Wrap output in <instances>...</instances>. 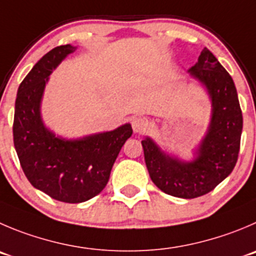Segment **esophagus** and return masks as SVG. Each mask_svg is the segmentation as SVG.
<instances>
[{
  "label": "esophagus",
  "mask_w": 256,
  "mask_h": 256,
  "mask_svg": "<svg viewBox=\"0 0 256 256\" xmlns=\"http://www.w3.org/2000/svg\"><path fill=\"white\" fill-rule=\"evenodd\" d=\"M148 126V120L144 116H136L132 120V126L134 133H142L143 130H146Z\"/></svg>",
  "instance_id": "obj_1"
}]
</instances>
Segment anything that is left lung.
<instances>
[{"label":"left lung","instance_id":"obj_1","mask_svg":"<svg viewBox=\"0 0 256 256\" xmlns=\"http://www.w3.org/2000/svg\"><path fill=\"white\" fill-rule=\"evenodd\" d=\"M190 75L202 85L211 100L205 137L184 160L168 154L150 137L142 140L144 160L153 184L171 196L194 198L212 191L232 172L240 150L242 114L232 78L208 48H204Z\"/></svg>","mask_w":256,"mask_h":256}]
</instances>
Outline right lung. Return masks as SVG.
Listing matches in <instances>:
<instances>
[{
    "instance_id": "obj_1",
    "label": "right lung",
    "mask_w": 256,
    "mask_h": 256,
    "mask_svg": "<svg viewBox=\"0 0 256 256\" xmlns=\"http://www.w3.org/2000/svg\"><path fill=\"white\" fill-rule=\"evenodd\" d=\"M75 50L69 44L58 46L36 62L17 90L14 118V144L24 174L35 188L68 204L84 202L103 191L133 133L126 123L110 132L66 140L44 124L41 100L48 76Z\"/></svg>"
}]
</instances>
